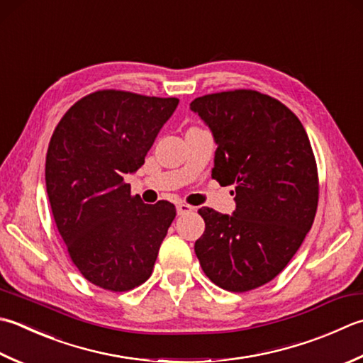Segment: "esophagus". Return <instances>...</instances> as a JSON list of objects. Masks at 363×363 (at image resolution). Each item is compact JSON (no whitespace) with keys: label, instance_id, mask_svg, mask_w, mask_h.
Wrapping results in <instances>:
<instances>
[{"label":"esophagus","instance_id":"34e87169","mask_svg":"<svg viewBox=\"0 0 363 363\" xmlns=\"http://www.w3.org/2000/svg\"><path fill=\"white\" fill-rule=\"evenodd\" d=\"M176 211H177V216H186V214H190V212H194L195 208L186 203H179L176 206Z\"/></svg>","mask_w":363,"mask_h":363}]
</instances>
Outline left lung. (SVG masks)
I'll return each instance as SVG.
<instances>
[{
  "label": "left lung",
  "mask_w": 363,
  "mask_h": 363,
  "mask_svg": "<svg viewBox=\"0 0 363 363\" xmlns=\"http://www.w3.org/2000/svg\"><path fill=\"white\" fill-rule=\"evenodd\" d=\"M190 110L217 145L212 177L236 191L233 216L198 211L206 230L195 253L216 285L244 293L275 279L313 225L315 155L294 113L258 91L208 94Z\"/></svg>",
  "instance_id": "left-lung-1"
}]
</instances>
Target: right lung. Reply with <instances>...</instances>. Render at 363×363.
<instances>
[{"label":"right lung","instance_id":"obj_1","mask_svg":"<svg viewBox=\"0 0 363 363\" xmlns=\"http://www.w3.org/2000/svg\"><path fill=\"white\" fill-rule=\"evenodd\" d=\"M179 101L97 91L70 106L50 140L47 194L78 271L108 291H129L152 274L176 217L172 203L130 195L137 173Z\"/></svg>","mask_w":363,"mask_h":363}]
</instances>
